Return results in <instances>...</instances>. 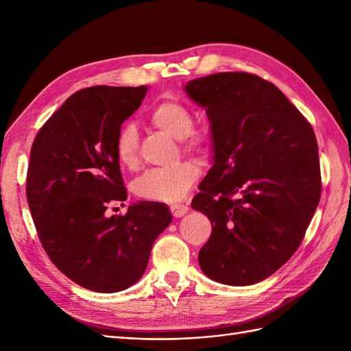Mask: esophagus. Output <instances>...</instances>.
Wrapping results in <instances>:
<instances>
[{
  "label": "esophagus",
  "instance_id": "34e87169",
  "mask_svg": "<svg viewBox=\"0 0 351 351\" xmlns=\"http://www.w3.org/2000/svg\"><path fill=\"white\" fill-rule=\"evenodd\" d=\"M170 211H171V214H173V217H176V219H180V217H182V215H185L189 213V206L187 205H171L170 206Z\"/></svg>",
  "mask_w": 351,
  "mask_h": 351
}]
</instances>
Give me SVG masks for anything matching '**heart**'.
<instances>
[{"label": "heart", "mask_w": 351, "mask_h": 351, "mask_svg": "<svg viewBox=\"0 0 351 351\" xmlns=\"http://www.w3.org/2000/svg\"><path fill=\"white\" fill-rule=\"evenodd\" d=\"M152 123L169 136L181 140L185 151L206 156L211 152V138L206 132L193 131L195 117L191 110L178 99L156 104L151 111ZM116 156L125 167H134L138 160V132L131 123L123 125L116 137ZM199 169L195 162L182 161L170 169H154L134 184L136 195L145 200L175 204L185 197L197 181Z\"/></svg>", "instance_id": "1"}]
</instances>
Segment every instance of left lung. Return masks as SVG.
Listing matches in <instances>:
<instances>
[{
  "instance_id": "obj_1",
  "label": "left lung",
  "mask_w": 351,
  "mask_h": 351,
  "mask_svg": "<svg viewBox=\"0 0 351 351\" xmlns=\"http://www.w3.org/2000/svg\"><path fill=\"white\" fill-rule=\"evenodd\" d=\"M184 90L206 110L214 152L191 202L213 225L199 265L215 282L253 285L294 255L317 210L314 130L278 87L253 73H214Z\"/></svg>"
}]
</instances>
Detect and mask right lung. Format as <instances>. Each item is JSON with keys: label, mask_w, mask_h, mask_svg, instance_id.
<instances>
[{"label": "right lung", "mask_w": 351, "mask_h": 351, "mask_svg": "<svg viewBox=\"0 0 351 351\" xmlns=\"http://www.w3.org/2000/svg\"><path fill=\"white\" fill-rule=\"evenodd\" d=\"M147 86H95L69 96L37 132L27 199L45 252L71 280L117 293L143 276L152 244L171 221L160 202L106 214L126 200L116 137L145 99Z\"/></svg>", "instance_id": "add662e5"}]
</instances>
